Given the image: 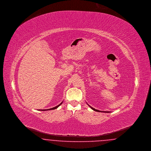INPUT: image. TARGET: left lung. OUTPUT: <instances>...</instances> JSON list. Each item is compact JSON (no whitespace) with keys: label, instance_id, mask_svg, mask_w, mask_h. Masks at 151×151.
<instances>
[{"label":"left lung","instance_id":"1","mask_svg":"<svg viewBox=\"0 0 151 151\" xmlns=\"http://www.w3.org/2000/svg\"><path fill=\"white\" fill-rule=\"evenodd\" d=\"M89 106V105H88ZM89 107L92 109H93V111H96V112H106V113H109V112H108V111H99V110H97V109H95V108H92V106H89Z\"/></svg>","mask_w":151,"mask_h":151}]
</instances>
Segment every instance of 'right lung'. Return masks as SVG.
I'll return each mask as SVG.
<instances>
[{"label": "right lung", "instance_id": "add662e5", "mask_svg": "<svg viewBox=\"0 0 151 151\" xmlns=\"http://www.w3.org/2000/svg\"><path fill=\"white\" fill-rule=\"evenodd\" d=\"M62 104V102L60 104H59L58 106H55V107H53V108H50V109H42L41 111H48V110H52V109H56V108H58V106H60L61 104Z\"/></svg>", "mask_w": 151, "mask_h": 151}]
</instances>
